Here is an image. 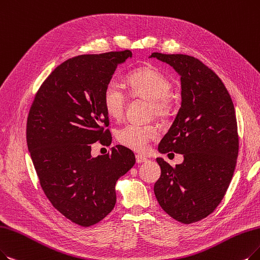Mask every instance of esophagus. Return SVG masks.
<instances>
[{"mask_svg": "<svg viewBox=\"0 0 260 260\" xmlns=\"http://www.w3.org/2000/svg\"><path fill=\"white\" fill-rule=\"evenodd\" d=\"M136 160H137V163H143V162L148 161V159L146 157H144V155H142V154H137Z\"/></svg>", "mask_w": 260, "mask_h": 260, "instance_id": "obj_1", "label": "esophagus"}]
</instances>
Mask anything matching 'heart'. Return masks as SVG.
Instances as JSON below:
<instances>
[{"label": "heart", "mask_w": 260, "mask_h": 260, "mask_svg": "<svg viewBox=\"0 0 260 260\" xmlns=\"http://www.w3.org/2000/svg\"><path fill=\"white\" fill-rule=\"evenodd\" d=\"M126 85L130 94L150 101V110L159 116L169 115L174 107L170 91L172 81L164 72L153 66H145L127 76ZM126 94L115 80H110L103 89L102 101L106 112L111 117H120L126 106ZM158 137V131L149 124L130 122L116 132L117 141L130 149L143 151L150 141Z\"/></svg>", "instance_id": "obj_1"}]
</instances>
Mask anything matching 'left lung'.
I'll return each mask as SVG.
<instances>
[{
    "mask_svg": "<svg viewBox=\"0 0 260 260\" xmlns=\"http://www.w3.org/2000/svg\"><path fill=\"white\" fill-rule=\"evenodd\" d=\"M150 57L171 65L180 76L181 107L159 151L184 158L174 168L157 159L161 176L153 192L166 213L191 224L214 211L232 181L239 151L234 103L222 80L200 59L158 52Z\"/></svg>",
    "mask_w": 260,
    "mask_h": 260,
    "instance_id": "1",
    "label": "left lung"
}]
</instances>
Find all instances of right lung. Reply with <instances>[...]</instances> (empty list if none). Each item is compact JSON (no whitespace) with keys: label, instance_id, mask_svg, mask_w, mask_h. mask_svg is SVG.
I'll use <instances>...</instances> for the list:
<instances>
[{"label":"right lung","instance_id":"right-lung-1","mask_svg":"<svg viewBox=\"0 0 260 260\" xmlns=\"http://www.w3.org/2000/svg\"><path fill=\"white\" fill-rule=\"evenodd\" d=\"M130 50L84 54L57 66L39 87L29 109L26 142L41 189L71 222L88 227L116 204L115 184L136 163L116 145L91 157V144L112 139L102 94Z\"/></svg>","mask_w":260,"mask_h":260}]
</instances>
